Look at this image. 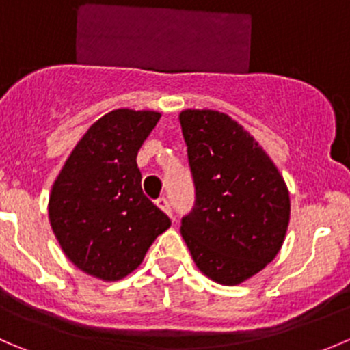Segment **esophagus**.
I'll use <instances>...</instances> for the list:
<instances>
[{"instance_id": "obj_1", "label": "esophagus", "mask_w": 350, "mask_h": 350, "mask_svg": "<svg viewBox=\"0 0 350 350\" xmlns=\"http://www.w3.org/2000/svg\"><path fill=\"white\" fill-rule=\"evenodd\" d=\"M157 206H159V208L162 210V212H165V213H167V215L171 217V219H172V208H171V202H169L167 198H164V196H162V198H159V200H157Z\"/></svg>"}]
</instances>
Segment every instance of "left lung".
I'll return each mask as SVG.
<instances>
[{"label": "left lung", "mask_w": 350, "mask_h": 350, "mask_svg": "<svg viewBox=\"0 0 350 350\" xmlns=\"http://www.w3.org/2000/svg\"><path fill=\"white\" fill-rule=\"evenodd\" d=\"M195 183V206L181 234L198 270L237 286L265 269L286 237L291 200L279 169L258 142L227 114H179Z\"/></svg>", "instance_id": "obj_1"}]
</instances>
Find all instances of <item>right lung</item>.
I'll return each instance as SVG.
<instances>
[{"label": "right lung", "instance_id": "1", "mask_svg": "<svg viewBox=\"0 0 350 350\" xmlns=\"http://www.w3.org/2000/svg\"><path fill=\"white\" fill-rule=\"evenodd\" d=\"M161 113L116 109L97 120L64 162L49 196L68 260L100 280L133 272L171 220L142 191L137 154Z\"/></svg>", "mask_w": 350, "mask_h": 350}]
</instances>
